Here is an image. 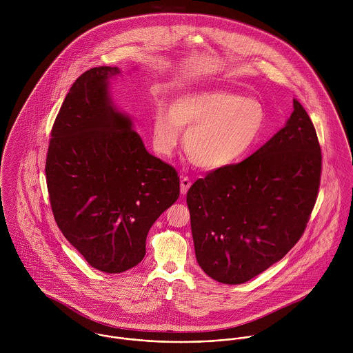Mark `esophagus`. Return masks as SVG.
Wrapping results in <instances>:
<instances>
[{
	"label": "esophagus",
	"mask_w": 353,
	"mask_h": 353,
	"mask_svg": "<svg viewBox=\"0 0 353 353\" xmlns=\"http://www.w3.org/2000/svg\"><path fill=\"white\" fill-rule=\"evenodd\" d=\"M190 186H192V181L188 176H182V179H181V193L186 194Z\"/></svg>",
	"instance_id": "obj_1"
}]
</instances>
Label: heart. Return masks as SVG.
<instances>
[{"label":"heart","instance_id":"b5f03b06","mask_svg":"<svg viewBox=\"0 0 353 353\" xmlns=\"http://www.w3.org/2000/svg\"><path fill=\"white\" fill-rule=\"evenodd\" d=\"M265 123L261 101L225 90H202L172 99L170 108L153 111L154 150L168 154L182 128H189L183 147L190 160L205 170H220L239 163L258 141Z\"/></svg>","mask_w":353,"mask_h":353}]
</instances>
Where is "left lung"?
Returning <instances> with one entry per match:
<instances>
[{
    "mask_svg": "<svg viewBox=\"0 0 353 353\" xmlns=\"http://www.w3.org/2000/svg\"><path fill=\"white\" fill-rule=\"evenodd\" d=\"M322 154L315 128L294 99L285 126L243 161L210 171L188 192L196 258L223 284H243L280 261L305 230Z\"/></svg>",
    "mask_w": 353,
    "mask_h": 353,
    "instance_id": "obj_1",
    "label": "left lung"
}]
</instances>
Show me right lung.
Masks as SVG:
<instances>
[{
  "label": "right lung",
  "instance_id": "right-lung-1",
  "mask_svg": "<svg viewBox=\"0 0 353 353\" xmlns=\"http://www.w3.org/2000/svg\"><path fill=\"white\" fill-rule=\"evenodd\" d=\"M117 66L84 72L51 129L46 182L57 225L95 269L122 273L145 255L152 224L179 197L174 167L145 150L108 94Z\"/></svg>",
  "mask_w": 353,
  "mask_h": 353
}]
</instances>
